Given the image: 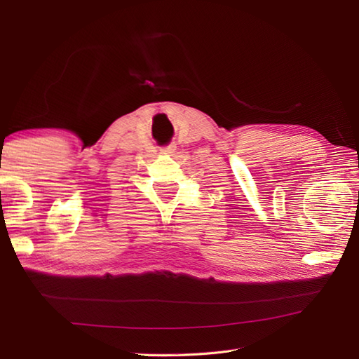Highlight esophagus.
<instances>
[{
    "instance_id": "34e87169",
    "label": "esophagus",
    "mask_w": 359,
    "mask_h": 359,
    "mask_svg": "<svg viewBox=\"0 0 359 359\" xmlns=\"http://www.w3.org/2000/svg\"><path fill=\"white\" fill-rule=\"evenodd\" d=\"M175 149H177L175 145H168V147H165V148L161 149V153H165V154H173V153H175Z\"/></svg>"
}]
</instances>
